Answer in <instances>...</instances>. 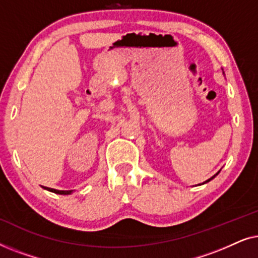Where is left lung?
<instances>
[{"mask_svg": "<svg viewBox=\"0 0 258 258\" xmlns=\"http://www.w3.org/2000/svg\"><path fill=\"white\" fill-rule=\"evenodd\" d=\"M217 174H218V172H217ZM217 174H216V175H217ZM216 175H214V176H213V177H211V178H209V179H208V181H206V182H204V183H207V182H209V181H211V179H213V178H214V177H215V176H216ZM204 183H203V184H204Z\"/></svg>", "mask_w": 258, "mask_h": 258, "instance_id": "8db88e82", "label": "left lung"}]
</instances>
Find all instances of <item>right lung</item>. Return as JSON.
<instances>
[{"instance_id": "1", "label": "right lung", "mask_w": 258, "mask_h": 258, "mask_svg": "<svg viewBox=\"0 0 258 258\" xmlns=\"http://www.w3.org/2000/svg\"><path fill=\"white\" fill-rule=\"evenodd\" d=\"M44 189H47L51 192L59 194V195H69V194H72V191H73V190H56V189H50V188H44Z\"/></svg>"}]
</instances>
